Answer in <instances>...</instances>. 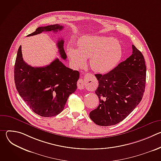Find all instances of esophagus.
<instances>
[{"instance_id":"1","label":"esophagus","mask_w":161,"mask_h":161,"mask_svg":"<svg viewBox=\"0 0 161 161\" xmlns=\"http://www.w3.org/2000/svg\"><path fill=\"white\" fill-rule=\"evenodd\" d=\"M77 86H78V89H80V90L84 89V80L83 79H80L78 81Z\"/></svg>"}]
</instances>
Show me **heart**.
Returning a JSON list of instances; mask_svg holds the SVG:
<instances>
[{
  "label": "heart",
  "instance_id": "obj_1",
  "mask_svg": "<svg viewBox=\"0 0 161 161\" xmlns=\"http://www.w3.org/2000/svg\"><path fill=\"white\" fill-rule=\"evenodd\" d=\"M78 48L68 47L67 53L76 68L83 66L90 58V67L97 73H107L115 67L122 57V49L113 37L84 36L78 42Z\"/></svg>",
  "mask_w": 161,
  "mask_h": 161
}]
</instances>
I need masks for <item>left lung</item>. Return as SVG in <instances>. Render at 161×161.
Returning a JSON list of instances; mask_svg holds the SVG:
<instances>
[{"instance_id": "left-lung-1", "label": "left lung", "mask_w": 161, "mask_h": 161, "mask_svg": "<svg viewBox=\"0 0 161 161\" xmlns=\"http://www.w3.org/2000/svg\"><path fill=\"white\" fill-rule=\"evenodd\" d=\"M132 54L105 75L96 74L95 92L100 101L89 116L100 126L115 125L124 120L139 104L146 83V65L142 52L132 45Z\"/></svg>"}]
</instances>
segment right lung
Masks as SVG:
<instances>
[{"label":"right lung","mask_w":161,"mask_h":161,"mask_svg":"<svg viewBox=\"0 0 161 161\" xmlns=\"http://www.w3.org/2000/svg\"><path fill=\"white\" fill-rule=\"evenodd\" d=\"M63 29L62 25L58 24L41 27L27 36L42 32H56ZM64 43L63 39H59L57 46L61 58L65 60ZM14 74L16 88L20 97L34 113L44 117L57 115L63 111L69 95L77 88L80 77L78 71L66 67L58 58L45 67L28 65L22 57L21 46L17 52Z\"/></svg>","instance_id":"1"}]
</instances>
